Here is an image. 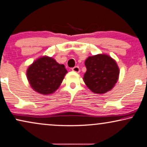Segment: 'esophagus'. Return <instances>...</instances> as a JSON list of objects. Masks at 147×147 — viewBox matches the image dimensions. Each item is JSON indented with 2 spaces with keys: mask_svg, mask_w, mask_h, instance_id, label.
<instances>
[{
  "mask_svg": "<svg viewBox=\"0 0 147 147\" xmlns=\"http://www.w3.org/2000/svg\"><path fill=\"white\" fill-rule=\"evenodd\" d=\"M72 71L76 72V73H79L80 71V67L78 66H76L72 68Z\"/></svg>",
  "mask_w": 147,
  "mask_h": 147,
  "instance_id": "esophagus-1",
  "label": "esophagus"
}]
</instances>
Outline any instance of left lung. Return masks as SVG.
I'll use <instances>...</instances> for the list:
<instances>
[{
    "mask_svg": "<svg viewBox=\"0 0 147 147\" xmlns=\"http://www.w3.org/2000/svg\"><path fill=\"white\" fill-rule=\"evenodd\" d=\"M86 71L84 82L95 94H105L115 86L119 79V69L117 63L107 54L90 56L84 63Z\"/></svg>",
    "mask_w": 147,
    "mask_h": 147,
    "instance_id": "8db88e82",
    "label": "left lung"
}]
</instances>
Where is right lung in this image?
I'll list each match as a JSON object with an SVG mask.
<instances>
[{"instance_id":"add662e5","label":"right lung","mask_w":147,"mask_h":147,"mask_svg":"<svg viewBox=\"0 0 147 147\" xmlns=\"http://www.w3.org/2000/svg\"><path fill=\"white\" fill-rule=\"evenodd\" d=\"M67 73L64 65L58 63L52 57L42 56L28 67L26 75L34 91L49 95L59 88Z\"/></svg>"}]
</instances>
